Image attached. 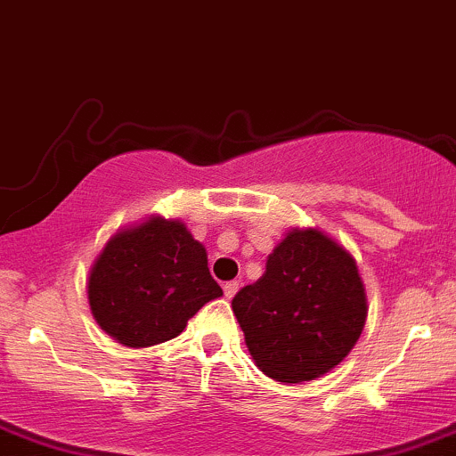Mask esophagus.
<instances>
[{
  "mask_svg": "<svg viewBox=\"0 0 456 456\" xmlns=\"http://www.w3.org/2000/svg\"><path fill=\"white\" fill-rule=\"evenodd\" d=\"M238 288H240V283H238V281H229V283H224V297H227V299H232L233 295H236L238 292Z\"/></svg>",
  "mask_w": 456,
  "mask_h": 456,
  "instance_id": "obj_1",
  "label": "esophagus"
}]
</instances>
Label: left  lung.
<instances>
[{"instance_id": "8db88e82", "label": "left lung", "mask_w": 456, "mask_h": 456, "mask_svg": "<svg viewBox=\"0 0 456 456\" xmlns=\"http://www.w3.org/2000/svg\"><path fill=\"white\" fill-rule=\"evenodd\" d=\"M254 364L276 382H308L333 371L367 322L355 258L319 229H290L265 274L232 299Z\"/></svg>"}]
</instances>
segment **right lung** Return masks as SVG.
<instances>
[{
    "label": "right lung",
    "instance_id": "right-lung-1",
    "mask_svg": "<svg viewBox=\"0 0 456 456\" xmlns=\"http://www.w3.org/2000/svg\"><path fill=\"white\" fill-rule=\"evenodd\" d=\"M223 288L208 274L207 249L182 220L151 216L105 242L87 276L96 324L130 348L168 342Z\"/></svg>",
    "mask_w": 456,
    "mask_h": 456
}]
</instances>
